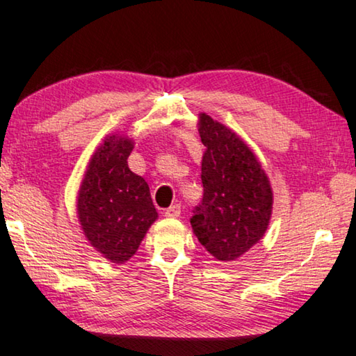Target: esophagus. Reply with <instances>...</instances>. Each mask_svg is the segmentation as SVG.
Segmentation results:
<instances>
[{"label": "esophagus", "instance_id": "obj_1", "mask_svg": "<svg viewBox=\"0 0 356 356\" xmlns=\"http://www.w3.org/2000/svg\"><path fill=\"white\" fill-rule=\"evenodd\" d=\"M179 214H181V207H179V205H172V207H168L165 209V216L167 218H178Z\"/></svg>", "mask_w": 356, "mask_h": 356}]
</instances>
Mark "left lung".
Listing matches in <instances>:
<instances>
[{
  "instance_id": "8db88e82",
  "label": "left lung",
  "mask_w": 356,
  "mask_h": 356,
  "mask_svg": "<svg viewBox=\"0 0 356 356\" xmlns=\"http://www.w3.org/2000/svg\"><path fill=\"white\" fill-rule=\"evenodd\" d=\"M205 145L203 199L191 225L203 248L222 261L236 260L265 235L273 191L260 162L243 140L207 113L199 115Z\"/></svg>"
}]
</instances>
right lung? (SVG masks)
<instances>
[{
    "instance_id": "right-lung-1",
    "label": "right lung",
    "mask_w": 356,
    "mask_h": 356,
    "mask_svg": "<svg viewBox=\"0 0 356 356\" xmlns=\"http://www.w3.org/2000/svg\"><path fill=\"white\" fill-rule=\"evenodd\" d=\"M132 148L131 138L108 136L92 154L79 191L81 230L112 264L129 260L157 219L147 181L127 167Z\"/></svg>"
}]
</instances>
